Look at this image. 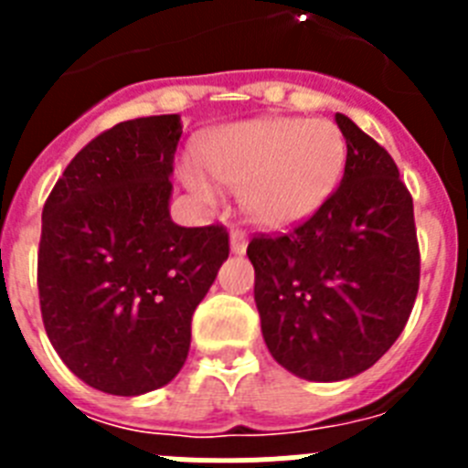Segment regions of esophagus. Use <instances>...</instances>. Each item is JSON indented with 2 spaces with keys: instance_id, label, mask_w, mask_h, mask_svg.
I'll return each mask as SVG.
<instances>
[{
  "instance_id": "esophagus-1",
  "label": "esophagus",
  "mask_w": 468,
  "mask_h": 468,
  "mask_svg": "<svg viewBox=\"0 0 468 468\" xmlns=\"http://www.w3.org/2000/svg\"><path fill=\"white\" fill-rule=\"evenodd\" d=\"M246 248H248V239H246V234H243V231H239V229H234L229 234V250L234 255H243L246 253Z\"/></svg>"
}]
</instances>
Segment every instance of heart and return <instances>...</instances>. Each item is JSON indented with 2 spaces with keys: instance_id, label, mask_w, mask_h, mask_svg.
<instances>
[{
  "instance_id": "heart-1",
  "label": "heart",
  "mask_w": 468,
  "mask_h": 468,
  "mask_svg": "<svg viewBox=\"0 0 468 468\" xmlns=\"http://www.w3.org/2000/svg\"><path fill=\"white\" fill-rule=\"evenodd\" d=\"M198 168L218 187L239 192L243 215L283 229L316 213L335 194L346 164L340 128L324 119L262 117L227 123L198 140ZM185 187L213 204L215 187L197 171H180Z\"/></svg>"
}]
</instances>
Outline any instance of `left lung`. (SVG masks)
I'll return each mask as SVG.
<instances>
[{
  "label": "left lung",
  "mask_w": 468,
  "mask_h": 468,
  "mask_svg": "<svg viewBox=\"0 0 468 468\" xmlns=\"http://www.w3.org/2000/svg\"><path fill=\"white\" fill-rule=\"evenodd\" d=\"M337 192L283 237L248 243L264 345L309 382L363 373L399 340L420 288L412 197L384 147L345 114Z\"/></svg>",
  "instance_id": "obj_1"
}]
</instances>
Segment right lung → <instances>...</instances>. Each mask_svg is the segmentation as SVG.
Segmentation results:
<instances>
[{"label":"right lung","mask_w":468,"mask_h":468,"mask_svg":"<svg viewBox=\"0 0 468 468\" xmlns=\"http://www.w3.org/2000/svg\"><path fill=\"white\" fill-rule=\"evenodd\" d=\"M180 114L122 122L68 164L41 213V318L81 382L143 396L171 382L192 314L229 255L218 225L171 220Z\"/></svg>","instance_id":"add662e5"}]
</instances>
